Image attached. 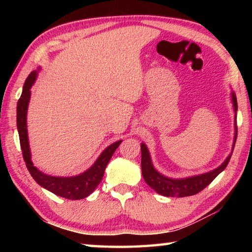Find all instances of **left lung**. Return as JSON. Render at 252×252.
Returning a JSON list of instances; mask_svg holds the SVG:
<instances>
[{
  "label": "left lung",
  "mask_w": 252,
  "mask_h": 252,
  "mask_svg": "<svg viewBox=\"0 0 252 252\" xmlns=\"http://www.w3.org/2000/svg\"><path fill=\"white\" fill-rule=\"evenodd\" d=\"M232 103L234 111L237 112L238 103L237 97L234 93H232ZM237 119V118H236ZM236 130H237V120H236ZM237 132L234 135V142L236 143ZM234 148V146H233ZM232 155V153H231ZM230 155L222 164L212 171L200 174V176L190 177L186 179H170L162 176L157 170L153 168L152 162L149 155L148 148L146 144H141V169H142V177L149 186L159 194L165 195V197H188V195H193L202 191L204 188L210 185L215 180V178L218 176L220 172H222L227 167L230 158Z\"/></svg>",
  "instance_id": "obj_1"
}]
</instances>
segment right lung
Here are the masks:
<instances>
[{"mask_svg":"<svg viewBox=\"0 0 252 252\" xmlns=\"http://www.w3.org/2000/svg\"><path fill=\"white\" fill-rule=\"evenodd\" d=\"M35 79L36 71H33L25 80L22 94H21V97L18 101V108H16V125H18L20 144L21 149H22L23 159L25 161V164H27V168L34 180L39 183L41 187L45 188L46 190L51 191L54 194L70 200H80L87 198L100 185L102 178H103L104 170L109 163L111 157L113 156L114 151L117 150V148L120 146L122 141L114 142L110 147L106 148L101 153V156L97 158L95 163L85 172L79 174V176L70 178L52 177L37 170L31 161V152H30L27 130L28 105L30 96H31V90L30 89H31Z\"/></svg>","mask_w":252,"mask_h":252,"instance_id":"1","label":"right lung"}]
</instances>
